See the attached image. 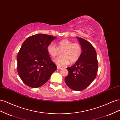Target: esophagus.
I'll use <instances>...</instances> for the list:
<instances>
[{
  "mask_svg": "<svg viewBox=\"0 0 120 120\" xmlns=\"http://www.w3.org/2000/svg\"><path fill=\"white\" fill-rule=\"evenodd\" d=\"M62 68H61V67H57V69H58V70H60V69H61Z\"/></svg>",
  "mask_w": 120,
  "mask_h": 120,
  "instance_id": "1",
  "label": "esophagus"
}]
</instances>
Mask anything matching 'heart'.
<instances>
[{"label": "heart", "instance_id": "b5f03b06", "mask_svg": "<svg viewBox=\"0 0 120 120\" xmlns=\"http://www.w3.org/2000/svg\"><path fill=\"white\" fill-rule=\"evenodd\" d=\"M47 52L52 58L55 57L60 52L62 57L54 60V63L58 66L63 67L69 64L75 63L79 60L82 53V47L80 43H73L72 41L64 39L58 42L57 47L53 43H50L47 46Z\"/></svg>", "mask_w": 120, "mask_h": 120}]
</instances>
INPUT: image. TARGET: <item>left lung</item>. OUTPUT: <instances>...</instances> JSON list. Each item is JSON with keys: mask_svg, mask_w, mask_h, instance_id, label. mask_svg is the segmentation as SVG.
<instances>
[{"mask_svg": "<svg viewBox=\"0 0 120 120\" xmlns=\"http://www.w3.org/2000/svg\"><path fill=\"white\" fill-rule=\"evenodd\" d=\"M82 47V53L73 66L67 68L68 76L64 81L67 85L74 90L81 91L86 89L95 79L98 63L94 46L86 40L77 38Z\"/></svg>", "mask_w": 120, "mask_h": 120, "instance_id": "obj_1", "label": "left lung"}]
</instances>
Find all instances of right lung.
Returning a JSON list of instances; mask_svg holds the SVG:
<instances>
[{
  "mask_svg": "<svg viewBox=\"0 0 120 120\" xmlns=\"http://www.w3.org/2000/svg\"><path fill=\"white\" fill-rule=\"evenodd\" d=\"M56 37L39 34L27 38L17 54V72L27 86L37 88L44 85L56 70L47 52V46Z\"/></svg>",
  "mask_w": 120,
  "mask_h": 120,
  "instance_id": "right-lung-1",
  "label": "right lung"
}]
</instances>
